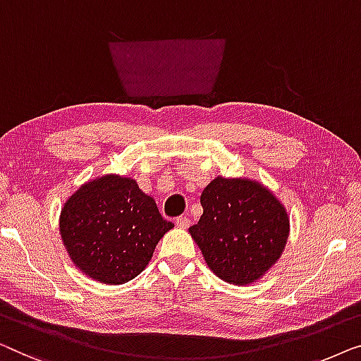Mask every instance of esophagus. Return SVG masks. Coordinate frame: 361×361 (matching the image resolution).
<instances>
[{"instance_id":"obj_1","label":"esophagus","mask_w":361,"mask_h":361,"mask_svg":"<svg viewBox=\"0 0 361 361\" xmlns=\"http://www.w3.org/2000/svg\"><path fill=\"white\" fill-rule=\"evenodd\" d=\"M190 224H191V221H190V217H188V216H180L178 219H176V226H178L180 229H188Z\"/></svg>"}]
</instances>
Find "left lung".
<instances>
[{
    "instance_id": "8db88e82",
    "label": "left lung",
    "mask_w": 361,
    "mask_h": 361,
    "mask_svg": "<svg viewBox=\"0 0 361 361\" xmlns=\"http://www.w3.org/2000/svg\"><path fill=\"white\" fill-rule=\"evenodd\" d=\"M202 216L190 233L222 281L248 286L280 260L289 237L286 207L252 178L216 176L201 195Z\"/></svg>"
}]
</instances>
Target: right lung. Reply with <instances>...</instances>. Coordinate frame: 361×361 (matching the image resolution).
Instances as JSON below:
<instances>
[{
    "label": "right lung",
    "instance_id": "add662e5",
    "mask_svg": "<svg viewBox=\"0 0 361 361\" xmlns=\"http://www.w3.org/2000/svg\"><path fill=\"white\" fill-rule=\"evenodd\" d=\"M173 222L130 176L108 173L85 181L59 216V232L73 265L91 280L124 284L154 257Z\"/></svg>",
    "mask_w": 361,
    "mask_h": 361
}]
</instances>
